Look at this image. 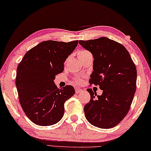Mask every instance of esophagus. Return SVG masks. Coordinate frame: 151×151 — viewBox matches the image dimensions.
Wrapping results in <instances>:
<instances>
[{
  "instance_id": "esophagus-1",
  "label": "esophagus",
  "mask_w": 151,
  "mask_h": 151,
  "mask_svg": "<svg viewBox=\"0 0 151 151\" xmlns=\"http://www.w3.org/2000/svg\"><path fill=\"white\" fill-rule=\"evenodd\" d=\"M84 92V90L83 89H81V88H76V94H80V93H82V92Z\"/></svg>"
}]
</instances>
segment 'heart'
I'll list each match as a JSON object with an SVG mask.
<instances>
[{
	"label": "heart",
	"mask_w": 151,
	"mask_h": 151,
	"mask_svg": "<svg viewBox=\"0 0 151 151\" xmlns=\"http://www.w3.org/2000/svg\"><path fill=\"white\" fill-rule=\"evenodd\" d=\"M88 52H89L88 51H87V50H80V51L78 52V57L80 56V55H83L87 54V53H88ZM76 81L78 83L80 82V80H79L78 79H76Z\"/></svg>",
	"instance_id": "b5f03b06"
}]
</instances>
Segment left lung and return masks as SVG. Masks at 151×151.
Masks as SVG:
<instances>
[{
  "label": "left lung",
  "mask_w": 151,
  "mask_h": 151,
  "mask_svg": "<svg viewBox=\"0 0 151 151\" xmlns=\"http://www.w3.org/2000/svg\"><path fill=\"white\" fill-rule=\"evenodd\" d=\"M79 44L93 55L90 83L99 86L101 96L88 88L90 101L84 106L86 119L103 129L115 127L126 117L136 92L137 71L129 52L121 44L105 37Z\"/></svg>",
  "instance_id": "left-lung-1"
}]
</instances>
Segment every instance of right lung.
<instances>
[{"label": "right lung", "mask_w": 151, "mask_h": 151, "mask_svg": "<svg viewBox=\"0 0 151 151\" xmlns=\"http://www.w3.org/2000/svg\"><path fill=\"white\" fill-rule=\"evenodd\" d=\"M78 40L69 42L47 40L28 50L17 69L16 87L20 105L36 125L57 124L64 114V103L75 90L68 85L59 89L54 80L64 70V62L75 50Z\"/></svg>", "instance_id": "right-lung-1"}]
</instances>
